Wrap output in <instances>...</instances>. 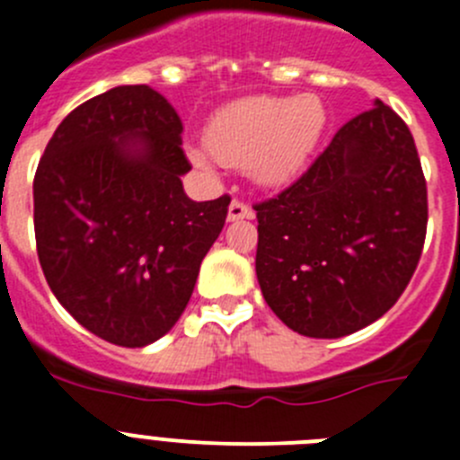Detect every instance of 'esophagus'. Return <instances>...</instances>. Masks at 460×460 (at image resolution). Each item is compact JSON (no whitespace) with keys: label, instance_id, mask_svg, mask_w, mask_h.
I'll list each match as a JSON object with an SVG mask.
<instances>
[{"label":"esophagus","instance_id":"esophagus-1","mask_svg":"<svg viewBox=\"0 0 460 460\" xmlns=\"http://www.w3.org/2000/svg\"><path fill=\"white\" fill-rule=\"evenodd\" d=\"M243 218H252V209L242 200H233L227 208V221H243Z\"/></svg>","mask_w":460,"mask_h":460}]
</instances>
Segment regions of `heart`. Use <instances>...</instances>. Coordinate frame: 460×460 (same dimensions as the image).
I'll list each match as a JSON object with an SVG mask.
<instances>
[{"mask_svg": "<svg viewBox=\"0 0 460 460\" xmlns=\"http://www.w3.org/2000/svg\"><path fill=\"white\" fill-rule=\"evenodd\" d=\"M327 112L316 94L251 96L221 108L209 119L205 142H190L187 157L214 176L218 164L246 169L261 187H278L298 176L321 142Z\"/></svg>", "mask_w": 460, "mask_h": 460, "instance_id": "b5f03b06", "label": "heart"}]
</instances>
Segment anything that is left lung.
<instances>
[{"label":"left lung","mask_w":460,"mask_h":460,"mask_svg":"<svg viewBox=\"0 0 460 460\" xmlns=\"http://www.w3.org/2000/svg\"><path fill=\"white\" fill-rule=\"evenodd\" d=\"M255 212L257 282L284 325L312 339L370 325L406 288L427 233V182L409 126L375 99Z\"/></svg>","instance_id":"8db88e82"}]
</instances>
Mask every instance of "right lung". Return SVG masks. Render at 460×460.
Returning <instances> with one entry per match:
<instances>
[{"mask_svg":"<svg viewBox=\"0 0 460 460\" xmlns=\"http://www.w3.org/2000/svg\"><path fill=\"white\" fill-rule=\"evenodd\" d=\"M182 121L148 85H119L69 112L33 181L42 273L58 303L108 343L167 334L221 234L230 199L196 203Z\"/></svg>","mask_w":460,"mask_h":460,"instance_id":"add662e5","label":"right lung"}]
</instances>
